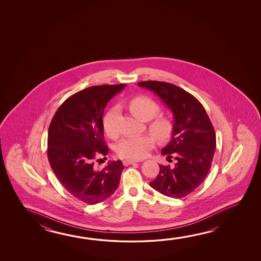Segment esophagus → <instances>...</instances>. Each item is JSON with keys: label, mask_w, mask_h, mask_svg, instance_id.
<instances>
[{"label": "esophagus", "mask_w": 261, "mask_h": 261, "mask_svg": "<svg viewBox=\"0 0 261 261\" xmlns=\"http://www.w3.org/2000/svg\"><path fill=\"white\" fill-rule=\"evenodd\" d=\"M136 162H138V160H126L123 161V164H124V166H128V165L134 164Z\"/></svg>", "instance_id": "1"}]
</instances>
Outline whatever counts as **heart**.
I'll return each mask as SVG.
<instances>
[{"instance_id":"1","label":"heart","mask_w":261,"mask_h":261,"mask_svg":"<svg viewBox=\"0 0 261 261\" xmlns=\"http://www.w3.org/2000/svg\"><path fill=\"white\" fill-rule=\"evenodd\" d=\"M129 109L133 115L143 121H148L159 115L160 106L146 96L135 97L128 102ZM120 115L119 106H113L106 113L102 126L106 135L110 138L118 137V117ZM150 121L148 129L160 141L169 140L173 133V124L171 120L165 116H156ZM155 144V137L152 135L131 136L120 140L115 151L121 159L138 160L144 159Z\"/></svg>"}]
</instances>
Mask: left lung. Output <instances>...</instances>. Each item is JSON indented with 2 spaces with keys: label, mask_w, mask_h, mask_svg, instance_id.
<instances>
[{
  "label": "left lung",
  "mask_w": 261,
  "mask_h": 261,
  "mask_svg": "<svg viewBox=\"0 0 261 261\" xmlns=\"http://www.w3.org/2000/svg\"><path fill=\"white\" fill-rule=\"evenodd\" d=\"M155 92L174 116L172 138L161 150L175 166L160 165V172L149 185L165 196L182 198L201 185L212 166L216 147L215 129L204 107L195 97L171 83H138Z\"/></svg>",
  "instance_id": "1"
}]
</instances>
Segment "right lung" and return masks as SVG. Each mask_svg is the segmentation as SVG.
I'll list each match as a JSON object with an SVG mask.
<instances>
[{"label": "right lung", "instance_id": "obj_1", "mask_svg": "<svg viewBox=\"0 0 261 261\" xmlns=\"http://www.w3.org/2000/svg\"><path fill=\"white\" fill-rule=\"evenodd\" d=\"M124 84L86 88L69 97L51 120L47 158L57 178L68 192L88 204L106 200L118 187L121 160L97 169L95 161L108 153L102 115L107 102Z\"/></svg>", "mask_w": 261, "mask_h": 261}]
</instances>
